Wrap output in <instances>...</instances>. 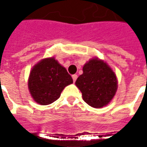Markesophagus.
Here are the masks:
<instances>
[{
	"instance_id": "34e87169",
	"label": "esophagus",
	"mask_w": 147,
	"mask_h": 147,
	"mask_svg": "<svg viewBox=\"0 0 147 147\" xmlns=\"http://www.w3.org/2000/svg\"><path fill=\"white\" fill-rule=\"evenodd\" d=\"M72 78H73V80H74V82H75L77 80V78H78V75L77 74H74L73 76H72Z\"/></svg>"
}]
</instances>
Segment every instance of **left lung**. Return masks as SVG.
Masks as SVG:
<instances>
[{
    "label": "left lung",
    "instance_id": "obj_1",
    "mask_svg": "<svg viewBox=\"0 0 147 147\" xmlns=\"http://www.w3.org/2000/svg\"><path fill=\"white\" fill-rule=\"evenodd\" d=\"M82 71L75 84L81 91L84 101L94 108L106 105L117 91L115 74L106 63L96 58L85 64Z\"/></svg>",
    "mask_w": 147,
    "mask_h": 147
}]
</instances>
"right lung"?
<instances>
[{
  "label": "right lung",
  "mask_w": 147,
  "mask_h": 147,
  "mask_svg": "<svg viewBox=\"0 0 147 147\" xmlns=\"http://www.w3.org/2000/svg\"><path fill=\"white\" fill-rule=\"evenodd\" d=\"M72 82L66 69L52 57L42 59L32 68L28 88L34 100L46 105L59 99L64 88Z\"/></svg>",
  "instance_id": "right-lung-1"
}]
</instances>
